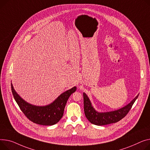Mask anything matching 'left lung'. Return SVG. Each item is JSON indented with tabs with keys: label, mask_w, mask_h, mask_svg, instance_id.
Wrapping results in <instances>:
<instances>
[{
	"label": "left lung",
	"mask_w": 150,
	"mask_h": 150,
	"mask_svg": "<svg viewBox=\"0 0 150 150\" xmlns=\"http://www.w3.org/2000/svg\"><path fill=\"white\" fill-rule=\"evenodd\" d=\"M138 96L139 94L128 104L121 108L117 110L100 113L95 110L87 95L85 93H83L84 110L85 115L88 121L96 125H104L116 123L121 120L127 115Z\"/></svg>",
	"instance_id": "8db88e82"
}]
</instances>
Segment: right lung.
I'll return each instance as SVG.
<instances>
[{"label": "right lung", "mask_w": 150, "mask_h": 150, "mask_svg": "<svg viewBox=\"0 0 150 150\" xmlns=\"http://www.w3.org/2000/svg\"><path fill=\"white\" fill-rule=\"evenodd\" d=\"M11 86L15 101L24 115L31 121L42 125H52L60 120L67 101L76 90V87H74L61 94L51 104L45 106H37L24 101L15 91L12 83Z\"/></svg>", "instance_id": "right-lung-1"}]
</instances>
